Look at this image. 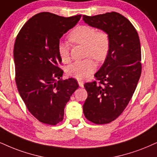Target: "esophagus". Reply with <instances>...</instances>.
Listing matches in <instances>:
<instances>
[{
	"mask_svg": "<svg viewBox=\"0 0 157 157\" xmlns=\"http://www.w3.org/2000/svg\"><path fill=\"white\" fill-rule=\"evenodd\" d=\"M78 83L79 86H80L81 87H83V86H84V82H83L82 81H80V80H78Z\"/></svg>",
	"mask_w": 157,
	"mask_h": 157,
	"instance_id": "esophagus-1",
	"label": "esophagus"
}]
</instances>
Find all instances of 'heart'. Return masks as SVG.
<instances>
[{"label": "heart", "instance_id": "obj_1", "mask_svg": "<svg viewBox=\"0 0 157 157\" xmlns=\"http://www.w3.org/2000/svg\"><path fill=\"white\" fill-rule=\"evenodd\" d=\"M71 43L85 46V57H91L98 62L107 57L110 49L109 35L105 30H98L90 25H79L68 35ZM58 54L63 63L70 61L68 44L60 42L58 44ZM96 70V65L92 58L75 61L67 66V74L78 80L86 78Z\"/></svg>", "mask_w": 157, "mask_h": 157}]
</instances>
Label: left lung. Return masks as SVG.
<instances>
[{
    "instance_id": "obj_1",
    "label": "left lung",
    "mask_w": 157,
    "mask_h": 157,
    "mask_svg": "<svg viewBox=\"0 0 157 157\" xmlns=\"http://www.w3.org/2000/svg\"><path fill=\"white\" fill-rule=\"evenodd\" d=\"M83 20L105 30L110 37L109 51L94 74L96 81L84 84L88 96L83 105L85 117L91 122L108 124L122 113L136 89L142 71L140 39L132 23L115 11L83 15Z\"/></svg>"
}]
</instances>
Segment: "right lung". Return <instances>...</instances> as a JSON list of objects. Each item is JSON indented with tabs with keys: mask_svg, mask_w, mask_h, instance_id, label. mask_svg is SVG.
<instances>
[{
	"mask_svg": "<svg viewBox=\"0 0 157 157\" xmlns=\"http://www.w3.org/2000/svg\"><path fill=\"white\" fill-rule=\"evenodd\" d=\"M82 15L64 17L49 12L32 17L17 35L13 47L15 81L30 113L40 122L56 125L64 117L71 96L78 87L73 78L61 80L59 38Z\"/></svg>",
	"mask_w": 157,
	"mask_h": 157,
	"instance_id": "add662e5",
	"label": "right lung"
}]
</instances>
